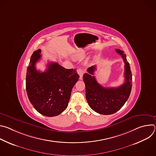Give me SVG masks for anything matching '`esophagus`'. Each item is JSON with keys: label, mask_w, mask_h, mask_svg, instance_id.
Returning <instances> with one entry per match:
<instances>
[{"label": "esophagus", "mask_w": 156, "mask_h": 156, "mask_svg": "<svg viewBox=\"0 0 156 156\" xmlns=\"http://www.w3.org/2000/svg\"><path fill=\"white\" fill-rule=\"evenodd\" d=\"M77 73L80 75V79L81 80L82 77H83V74L84 73V70L83 69H79L77 70Z\"/></svg>", "instance_id": "esophagus-1"}]
</instances>
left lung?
Returning a JSON list of instances; mask_svg holds the SVG:
<instances>
[{
    "label": "left lung",
    "mask_w": 156,
    "mask_h": 156,
    "mask_svg": "<svg viewBox=\"0 0 156 156\" xmlns=\"http://www.w3.org/2000/svg\"><path fill=\"white\" fill-rule=\"evenodd\" d=\"M125 63V83L117 87H104L98 83L94 73L96 65L88 68L87 73L83 75L86 86V97L90 107L97 113L110 115L120 110L128 100L131 90L132 74L130 66L123 51L116 49Z\"/></svg>",
    "instance_id": "1"
}]
</instances>
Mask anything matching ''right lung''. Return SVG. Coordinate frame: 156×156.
Masks as SVG:
<instances>
[{
  "label": "right lung",
  "mask_w": 156,
  "mask_h": 156,
  "mask_svg": "<svg viewBox=\"0 0 156 156\" xmlns=\"http://www.w3.org/2000/svg\"><path fill=\"white\" fill-rule=\"evenodd\" d=\"M41 52L38 49L31 57L26 90L30 102L39 113L54 117L67 107L72 88L80 76L75 69H66L56 62H50L45 72L37 70L36 63L41 57Z\"/></svg>",
  "instance_id": "right-lung-1"
}]
</instances>
